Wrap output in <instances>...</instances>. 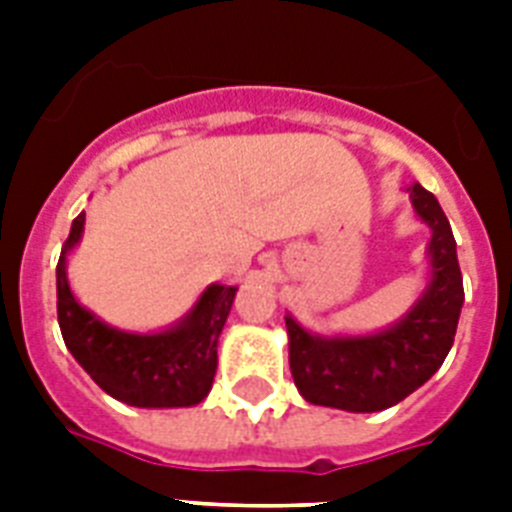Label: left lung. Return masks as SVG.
I'll list each match as a JSON object with an SVG mask.
<instances>
[{"instance_id": "8db88e82", "label": "left lung", "mask_w": 512, "mask_h": 512, "mask_svg": "<svg viewBox=\"0 0 512 512\" xmlns=\"http://www.w3.org/2000/svg\"><path fill=\"white\" fill-rule=\"evenodd\" d=\"M414 215L430 228L428 284L409 311L369 335H316L284 316L289 369L305 401L345 412H382L425 385L452 350L465 292L457 241L444 209L420 183L409 188Z\"/></svg>"}]
</instances>
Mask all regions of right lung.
<instances>
[{
	"label": "right lung",
	"mask_w": 512,
	"mask_h": 512,
	"mask_svg": "<svg viewBox=\"0 0 512 512\" xmlns=\"http://www.w3.org/2000/svg\"><path fill=\"white\" fill-rule=\"evenodd\" d=\"M84 212L71 223L58 268V324L66 348L108 396L138 409L196 406L217 372V340L236 289L209 284L191 311L159 332H127L87 311L68 284V255L82 241Z\"/></svg>",
	"instance_id": "1"
}]
</instances>
